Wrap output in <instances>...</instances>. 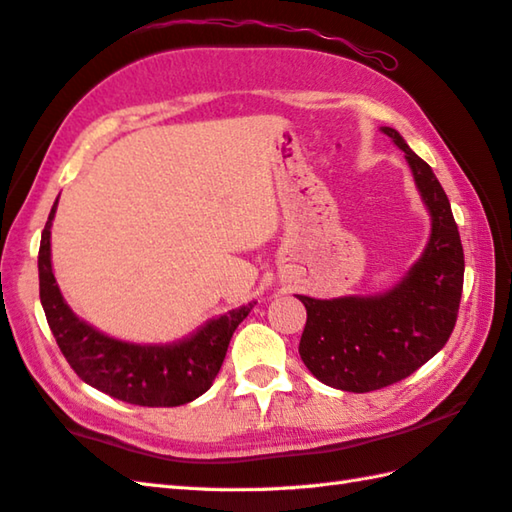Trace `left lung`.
I'll return each mask as SVG.
<instances>
[{
  "label": "left lung",
  "instance_id": "8db88e82",
  "mask_svg": "<svg viewBox=\"0 0 512 512\" xmlns=\"http://www.w3.org/2000/svg\"><path fill=\"white\" fill-rule=\"evenodd\" d=\"M380 132L405 151L431 217L427 246L409 273L380 295H297L308 312L301 361L321 383L354 394L394 385L436 356L453 332L464 284L458 224L436 173L396 129L380 127Z\"/></svg>",
  "mask_w": 512,
  "mask_h": 512
}]
</instances>
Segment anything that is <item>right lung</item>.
<instances>
[{
  "instance_id": "add662e5",
  "label": "right lung",
  "mask_w": 512,
  "mask_h": 512,
  "mask_svg": "<svg viewBox=\"0 0 512 512\" xmlns=\"http://www.w3.org/2000/svg\"><path fill=\"white\" fill-rule=\"evenodd\" d=\"M48 215L39 246V297L65 361L81 380L116 400L140 407H178L202 396L220 372L231 336L253 303L206 321L198 332L173 343H129L107 336L76 317L65 303L50 262Z\"/></svg>"
}]
</instances>
